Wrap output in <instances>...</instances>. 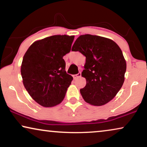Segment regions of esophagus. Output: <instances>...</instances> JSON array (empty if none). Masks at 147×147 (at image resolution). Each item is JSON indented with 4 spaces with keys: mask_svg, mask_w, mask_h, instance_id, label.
<instances>
[{
    "mask_svg": "<svg viewBox=\"0 0 147 147\" xmlns=\"http://www.w3.org/2000/svg\"><path fill=\"white\" fill-rule=\"evenodd\" d=\"M81 75H82V74L80 73H78V74H76V75H74L73 76V78H74V79H77V78H80V77H81Z\"/></svg>",
    "mask_w": 147,
    "mask_h": 147,
    "instance_id": "1",
    "label": "esophagus"
}]
</instances>
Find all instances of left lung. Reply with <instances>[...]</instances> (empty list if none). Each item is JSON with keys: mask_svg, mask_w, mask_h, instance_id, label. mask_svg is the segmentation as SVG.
<instances>
[{"mask_svg": "<svg viewBox=\"0 0 147 147\" xmlns=\"http://www.w3.org/2000/svg\"><path fill=\"white\" fill-rule=\"evenodd\" d=\"M71 51L86 57L82 76L86 85L80 90L84 100L98 106L113 99L123 85L126 69L119 46L108 38L86 34L76 39Z\"/></svg>", "mask_w": 147, "mask_h": 147, "instance_id": "obj_1", "label": "left lung"}]
</instances>
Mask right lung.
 <instances>
[{"label": "right lung", "instance_id": "right-lung-1", "mask_svg": "<svg viewBox=\"0 0 147 147\" xmlns=\"http://www.w3.org/2000/svg\"><path fill=\"white\" fill-rule=\"evenodd\" d=\"M74 36L57 35L34 42L21 66L23 83L31 97L43 107L63 101L73 78L66 73L63 56L71 51Z\"/></svg>", "mask_w": 147, "mask_h": 147}]
</instances>
